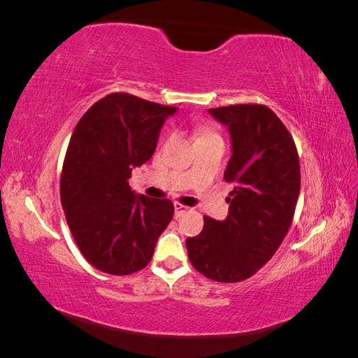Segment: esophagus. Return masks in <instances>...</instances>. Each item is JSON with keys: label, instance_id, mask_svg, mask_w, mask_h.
<instances>
[{"label": "esophagus", "instance_id": "esophagus-1", "mask_svg": "<svg viewBox=\"0 0 358 358\" xmlns=\"http://www.w3.org/2000/svg\"><path fill=\"white\" fill-rule=\"evenodd\" d=\"M189 210L191 209L188 208V206H183L180 203H175V216H176V218H179V216H182L183 213H187Z\"/></svg>", "mask_w": 358, "mask_h": 358}]
</instances>
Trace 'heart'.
I'll return each instance as SVG.
<instances>
[{
    "mask_svg": "<svg viewBox=\"0 0 358 358\" xmlns=\"http://www.w3.org/2000/svg\"><path fill=\"white\" fill-rule=\"evenodd\" d=\"M194 134L197 137V142H203V140H213V138H218L222 140L220 133H216L215 129L208 128V127H199L194 129Z\"/></svg>",
    "mask_w": 358,
    "mask_h": 358,
    "instance_id": "1",
    "label": "heart"
}]
</instances>
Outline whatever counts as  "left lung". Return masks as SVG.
Returning <instances> with one entry per match:
<instances>
[{
    "instance_id": "8db88e82",
    "label": "left lung",
    "mask_w": 358,
    "mask_h": 358,
    "mask_svg": "<svg viewBox=\"0 0 358 358\" xmlns=\"http://www.w3.org/2000/svg\"><path fill=\"white\" fill-rule=\"evenodd\" d=\"M230 129L233 155L224 179L229 216H204L199 236L188 237L192 267L216 282H241L255 275L285 239L300 192V162L294 138L264 104L209 109Z\"/></svg>"
}]
</instances>
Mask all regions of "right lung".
<instances>
[{
  "label": "right lung",
  "mask_w": 358,
  "mask_h": 358,
  "mask_svg": "<svg viewBox=\"0 0 358 358\" xmlns=\"http://www.w3.org/2000/svg\"><path fill=\"white\" fill-rule=\"evenodd\" d=\"M176 107L112 92L76 125L61 173V204L86 262L104 273L145 268L175 213L169 199L136 197L133 167L152 157L159 129Z\"/></svg>",
  "instance_id": "obj_1"
}]
</instances>
